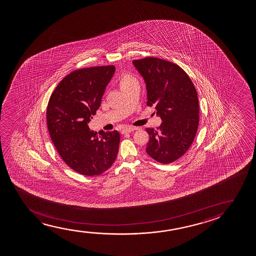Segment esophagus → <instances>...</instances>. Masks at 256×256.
I'll use <instances>...</instances> for the list:
<instances>
[{"label":"esophagus","mask_w":256,"mask_h":256,"mask_svg":"<svg viewBox=\"0 0 256 256\" xmlns=\"http://www.w3.org/2000/svg\"><path fill=\"white\" fill-rule=\"evenodd\" d=\"M134 130V128L133 126H126L122 130V134L131 133V132H133Z\"/></svg>","instance_id":"34e87169"}]
</instances>
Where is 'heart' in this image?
Returning <instances> with one entry per match:
<instances>
[{"mask_svg": "<svg viewBox=\"0 0 256 256\" xmlns=\"http://www.w3.org/2000/svg\"><path fill=\"white\" fill-rule=\"evenodd\" d=\"M134 82H137L136 80L130 74H124L120 80V88H124L126 86H130V84H133Z\"/></svg>", "mask_w": 256, "mask_h": 256, "instance_id": "obj_1", "label": "heart"}]
</instances>
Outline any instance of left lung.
Masks as SVG:
<instances>
[{
  "label": "left lung",
  "instance_id": "left-lung-1",
  "mask_svg": "<svg viewBox=\"0 0 256 256\" xmlns=\"http://www.w3.org/2000/svg\"><path fill=\"white\" fill-rule=\"evenodd\" d=\"M144 78L147 105L154 106L162 122L158 130L147 128L146 152L156 161L168 164L188 150L196 136L200 106L196 89L178 64L158 58L134 60Z\"/></svg>",
  "mask_w": 256,
  "mask_h": 256
}]
</instances>
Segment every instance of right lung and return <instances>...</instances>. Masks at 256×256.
<instances>
[{
  "label": "right lung",
  "instance_id": "obj_1",
  "mask_svg": "<svg viewBox=\"0 0 256 256\" xmlns=\"http://www.w3.org/2000/svg\"><path fill=\"white\" fill-rule=\"evenodd\" d=\"M114 72V66L74 70L50 98L46 118L50 138L64 162L82 175H100L118 154V131L97 134L88 126Z\"/></svg>",
  "mask_w": 256,
  "mask_h": 256
}]
</instances>
